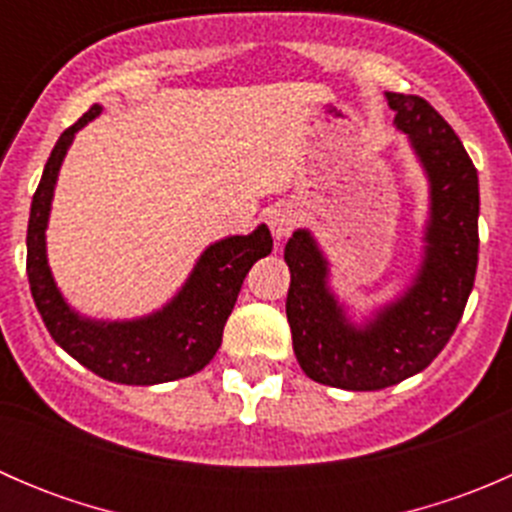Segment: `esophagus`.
I'll return each instance as SVG.
<instances>
[{"instance_id":"1","label":"esophagus","mask_w":512,"mask_h":512,"mask_svg":"<svg viewBox=\"0 0 512 512\" xmlns=\"http://www.w3.org/2000/svg\"><path fill=\"white\" fill-rule=\"evenodd\" d=\"M265 220H267V225H270L272 235H275L277 240H285L289 232H292L294 227H297L299 213H297V208H294V205L275 203L265 213Z\"/></svg>"}]
</instances>
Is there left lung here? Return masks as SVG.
<instances>
[{
	"label": "left lung",
	"instance_id": "obj_1",
	"mask_svg": "<svg viewBox=\"0 0 512 512\" xmlns=\"http://www.w3.org/2000/svg\"><path fill=\"white\" fill-rule=\"evenodd\" d=\"M394 126L428 183L421 260L411 282L359 322L329 285L327 255L307 227L285 245L287 322L309 379L347 391H379L426 369L466 309L478 267V170L461 138L421 96L386 91Z\"/></svg>",
	"mask_w": 512,
	"mask_h": 512
}]
</instances>
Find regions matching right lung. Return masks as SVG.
<instances>
[{
    "mask_svg": "<svg viewBox=\"0 0 512 512\" xmlns=\"http://www.w3.org/2000/svg\"><path fill=\"white\" fill-rule=\"evenodd\" d=\"M101 111V103H94L74 126L61 133L32 198L27 275L34 304L51 339L101 379L128 386L185 379L208 366L220 349L225 322L235 307L242 280L260 257L270 255L272 235L267 225H257L250 235L215 240L200 252L188 280L173 299L151 314L136 319H96L76 312L51 275L46 227L61 163L76 133L101 116Z\"/></svg>",
    "mask_w": 512,
    "mask_h": 512,
    "instance_id": "right-lung-1",
    "label": "right lung"
}]
</instances>
